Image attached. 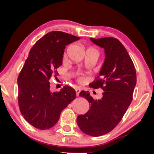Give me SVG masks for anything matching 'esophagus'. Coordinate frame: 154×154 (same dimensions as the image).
Segmentation results:
<instances>
[{"mask_svg":"<svg viewBox=\"0 0 154 154\" xmlns=\"http://www.w3.org/2000/svg\"><path fill=\"white\" fill-rule=\"evenodd\" d=\"M76 92H77V91H76Z\"/></svg>","mask_w":154,"mask_h":154,"instance_id":"obj_1","label":"esophagus"}]
</instances>
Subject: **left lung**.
I'll list each match as a JSON object with an SVG mask.
<instances>
[{"instance_id":"8db88e82","label":"left lung","mask_w":154,"mask_h":154,"mask_svg":"<svg viewBox=\"0 0 154 154\" xmlns=\"http://www.w3.org/2000/svg\"><path fill=\"white\" fill-rule=\"evenodd\" d=\"M79 39L62 31H51L29 52L17 79L18 103L24 119L35 128L53 127L62 111L75 98L69 86L58 85L59 89L54 91L49 81L58 75L57 69L62 66L66 46Z\"/></svg>"}]
</instances>
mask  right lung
<instances>
[{"mask_svg":"<svg viewBox=\"0 0 154 154\" xmlns=\"http://www.w3.org/2000/svg\"><path fill=\"white\" fill-rule=\"evenodd\" d=\"M92 42L104 49V62L92 84L102 91L97 98L86 95L90 109L77 117V124L85 134L99 137L111 132L123 119L132 100L137 77L133 62L119 40L106 37Z\"/></svg>","mask_w":154,"mask_h":154,"instance_id":"right-lung-1","label":"right lung"}]
</instances>
